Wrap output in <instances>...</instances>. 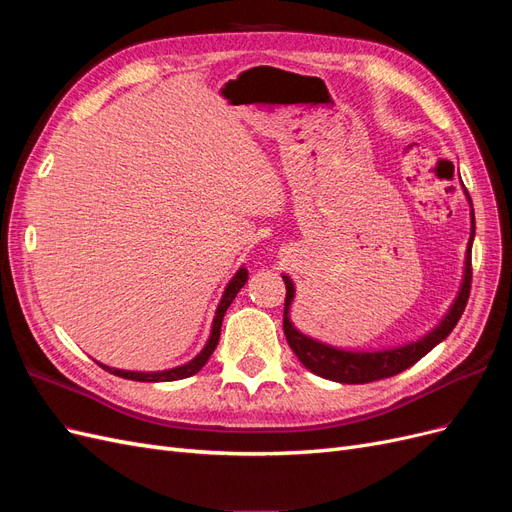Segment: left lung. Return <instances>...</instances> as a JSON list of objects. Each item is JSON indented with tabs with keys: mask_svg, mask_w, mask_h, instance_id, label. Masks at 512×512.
<instances>
[{
	"mask_svg": "<svg viewBox=\"0 0 512 512\" xmlns=\"http://www.w3.org/2000/svg\"><path fill=\"white\" fill-rule=\"evenodd\" d=\"M463 194H466L470 203V224H472L466 260H463V280H461L457 297L451 303V307H448L444 318L429 333H425L421 339H416V342H408L393 348H382V350H346L327 342H320V339L312 335H305L303 331L294 327V322L290 320V307L297 290H294L290 275L282 273L284 284H286V305H284L286 342L292 348V352L299 356V361L312 371V374L333 382H342V384H365V382H374L382 378H391L399 374V371L412 367L416 361H421L427 352H431L440 342H444L448 333L455 329V324L459 322L470 297L472 241L476 232L472 198L466 188H463Z\"/></svg>",
	"mask_w": 512,
	"mask_h": 512,
	"instance_id": "left-lung-1",
	"label": "left lung"
}]
</instances>
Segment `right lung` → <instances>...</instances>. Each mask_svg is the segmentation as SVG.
<instances>
[{
	"label": "right lung",
	"mask_w": 512,
	"mask_h": 512,
	"mask_svg": "<svg viewBox=\"0 0 512 512\" xmlns=\"http://www.w3.org/2000/svg\"><path fill=\"white\" fill-rule=\"evenodd\" d=\"M245 282H247V269L241 265L239 271L232 275V280L226 284V288L222 292V299L218 303V309H215L211 333H209V339H207L205 348L200 350L192 361L183 363L179 367H173V369H162V371H130V369L108 367V365H102V363H98V365L102 369H106L108 374L119 376V378H126V380H136V382H173V380H183V378H190V376L198 374V371L203 369L205 363L209 361V356L213 354L215 346H218V342H220V329H222V320H224L226 309L230 307L232 301H235L237 292L245 286Z\"/></svg>",
	"instance_id": "obj_1"
}]
</instances>
